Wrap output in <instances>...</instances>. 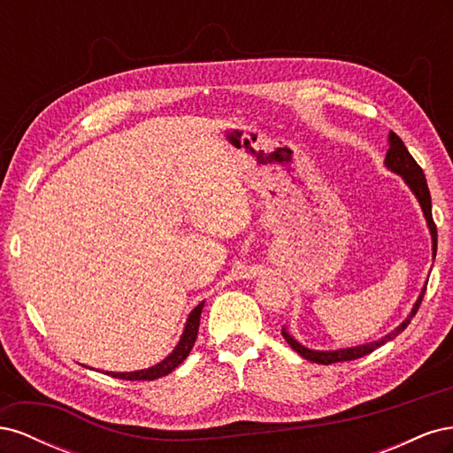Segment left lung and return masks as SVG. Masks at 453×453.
I'll use <instances>...</instances> for the list:
<instances>
[{"label": "left lung", "mask_w": 453, "mask_h": 453, "mask_svg": "<svg viewBox=\"0 0 453 453\" xmlns=\"http://www.w3.org/2000/svg\"><path fill=\"white\" fill-rule=\"evenodd\" d=\"M386 166L399 173L403 180L406 181V185L412 188V193L416 195L421 210H423V215H425V221H427L429 225V230H431V238H433V257L436 255V225L433 221V213H431V195H429V187H427V180H425V173L423 170L419 168V164L414 160V157L408 153L406 145L403 143V140L396 135L395 132H389V149H388V155H386ZM425 291H427V285L423 287L421 289V295L419 298L416 300V304L412 308V311H410L408 318L395 328V331H391L388 336H383L381 340L378 342H370V344H363V346H355V348H346V349H334V351H315V349H308L304 348L303 344H298V342L285 331H281L283 338L287 340V344H289L298 355H303L304 359L311 361V363H319V365H333V363H340V361H353V359H359V357H365V355L372 353L376 348L383 346L386 342L393 340L395 336H399V333H403L404 328L408 326V323L412 321V318L416 315L421 300H423V295Z\"/></svg>", "instance_id": "obj_1"}]
</instances>
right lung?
Returning <instances> with one entry per match:
<instances>
[{"instance_id": "right-lung-1", "label": "right lung", "mask_w": 453, "mask_h": 453, "mask_svg": "<svg viewBox=\"0 0 453 453\" xmlns=\"http://www.w3.org/2000/svg\"><path fill=\"white\" fill-rule=\"evenodd\" d=\"M202 308H203V303H200L193 311H190L188 319H187V325H185V331L181 334V340L180 344L175 346V349L168 355L166 359L160 361L158 365L150 366V368H145V370H135V372H107L109 376L113 378H119V380H157V378H162L170 374L172 370H175L177 366H180L185 359L187 355L190 353V349H193L195 342L198 338V326H200V315H202Z\"/></svg>"}]
</instances>
